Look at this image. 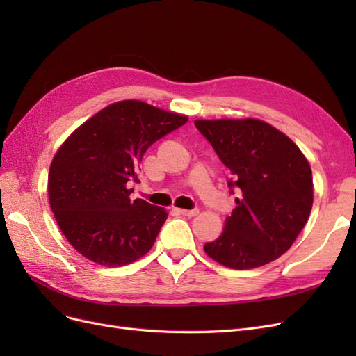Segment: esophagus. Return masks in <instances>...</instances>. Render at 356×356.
<instances>
[{
    "instance_id": "obj_1",
    "label": "esophagus",
    "mask_w": 356,
    "mask_h": 356,
    "mask_svg": "<svg viewBox=\"0 0 356 356\" xmlns=\"http://www.w3.org/2000/svg\"><path fill=\"white\" fill-rule=\"evenodd\" d=\"M178 212L181 215H184V217L191 218V217H196V215L199 213V209H178Z\"/></svg>"
}]
</instances>
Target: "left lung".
Instances as JSON below:
<instances>
[{
    "label": "left lung",
    "mask_w": 356,
    "mask_h": 356,
    "mask_svg": "<svg viewBox=\"0 0 356 356\" xmlns=\"http://www.w3.org/2000/svg\"><path fill=\"white\" fill-rule=\"evenodd\" d=\"M195 124L230 169L229 187L239 193L221 236L204 245V252L236 270L276 260L296 242L314 204L307 159L285 134L258 118Z\"/></svg>",
    "instance_id": "left-lung-1"
}]
</instances>
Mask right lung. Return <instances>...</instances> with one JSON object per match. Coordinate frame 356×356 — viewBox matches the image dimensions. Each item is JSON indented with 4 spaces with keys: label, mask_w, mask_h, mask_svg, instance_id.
<instances>
[{
    "label": "right lung",
    "mask_w": 356,
    "mask_h": 356,
    "mask_svg": "<svg viewBox=\"0 0 356 356\" xmlns=\"http://www.w3.org/2000/svg\"><path fill=\"white\" fill-rule=\"evenodd\" d=\"M188 117L143 101H118L65 139L49 170V202L67 241L88 260L118 267L144 257L168 218L165 208L131 199L129 181L157 139Z\"/></svg>",
    "instance_id": "obj_1"
}]
</instances>
